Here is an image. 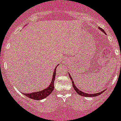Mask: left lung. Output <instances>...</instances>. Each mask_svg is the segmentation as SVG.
I'll return each mask as SVG.
<instances>
[{
    "mask_svg": "<svg viewBox=\"0 0 121 121\" xmlns=\"http://www.w3.org/2000/svg\"><path fill=\"white\" fill-rule=\"evenodd\" d=\"M99 29L100 30H102V31H104V30H102V29H101V28H99ZM69 77H70V78H71V80H72V86H73V88H74V90H75V91H76L77 93H78V94H79V95H82V96H85V97H94V96H97V95H100V94H101L104 91H102V92H99V93H96V94H87V93H86V92H82V91H80L79 90H78V88H77L76 86H75V85H74V83H73V80L72 79V77H71V76L70 75H69Z\"/></svg>",
    "mask_w": 121,
    "mask_h": 121,
    "instance_id": "8db88e82",
    "label": "left lung"
}]
</instances>
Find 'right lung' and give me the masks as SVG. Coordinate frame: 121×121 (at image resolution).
Returning <instances> with one entry per match:
<instances>
[{"instance_id": "right-lung-1", "label": "right lung", "mask_w": 121, "mask_h": 121, "mask_svg": "<svg viewBox=\"0 0 121 121\" xmlns=\"http://www.w3.org/2000/svg\"><path fill=\"white\" fill-rule=\"evenodd\" d=\"M58 65L56 66V67L58 66ZM56 68H55L54 70V72H53V78L52 80V82L50 84V85L46 88L44 89V90H42L41 91H39V92H31V93H26V94H24V95L28 97L29 98L32 99L34 100H41L43 99L46 98V97H48V95H50L52 92L53 91V88H54V81L55 78V75H56Z\"/></svg>"}]
</instances>
